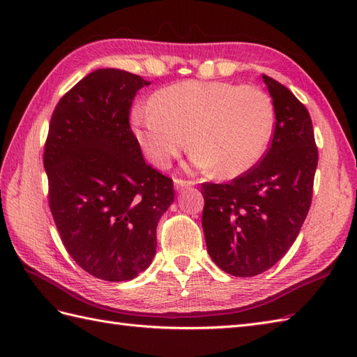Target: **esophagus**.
<instances>
[{
	"label": "esophagus",
	"instance_id": "1",
	"mask_svg": "<svg viewBox=\"0 0 357 357\" xmlns=\"http://www.w3.org/2000/svg\"><path fill=\"white\" fill-rule=\"evenodd\" d=\"M193 184H195L193 181L181 179V178L174 179V188H176V190H181V188H184V187H190V185H193Z\"/></svg>",
	"mask_w": 357,
	"mask_h": 357
}]
</instances>
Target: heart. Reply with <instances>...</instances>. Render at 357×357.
<instances>
[{"label":"heart","mask_w":357,"mask_h":357,"mask_svg":"<svg viewBox=\"0 0 357 357\" xmlns=\"http://www.w3.org/2000/svg\"><path fill=\"white\" fill-rule=\"evenodd\" d=\"M132 124L144 155L156 167H169L187 149L190 135L196 165L236 178L267 150L275 109L259 87L184 81L158 90L151 107H136Z\"/></svg>","instance_id":"obj_1"}]
</instances>
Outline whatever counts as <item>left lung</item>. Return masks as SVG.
<instances>
[{"label":"left lung","mask_w":357,"mask_h":357,"mask_svg":"<svg viewBox=\"0 0 357 357\" xmlns=\"http://www.w3.org/2000/svg\"><path fill=\"white\" fill-rule=\"evenodd\" d=\"M262 79L276 115L270 147L229 184L201 185L207 252L219 268L239 278L261 275L293 245L312 206L317 167L305 105L276 79Z\"/></svg>","instance_id":"1"}]
</instances>
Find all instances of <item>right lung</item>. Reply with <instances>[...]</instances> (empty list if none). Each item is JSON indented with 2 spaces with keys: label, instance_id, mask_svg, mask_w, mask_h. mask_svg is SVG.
I'll return each mask as SVG.
<instances>
[{
  "label": "right lung",
  "instance_id": "1",
  "mask_svg": "<svg viewBox=\"0 0 357 357\" xmlns=\"http://www.w3.org/2000/svg\"><path fill=\"white\" fill-rule=\"evenodd\" d=\"M138 75L98 69L52 113L44 144L49 207L67 253L109 282L130 280L156 253V225L173 181L149 165L130 127Z\"/></svg>",
  "mask_w": 357,
  "mask_h": 357
}]
</instances>
